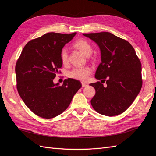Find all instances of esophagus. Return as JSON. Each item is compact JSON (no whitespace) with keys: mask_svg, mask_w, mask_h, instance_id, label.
<instances>
[{"mask_svg":"<svg viewBox=\"0 0 156 156\" xmlns=\"http://www.w3.org/2000/svg\"><path fill=\"white\" fill-rule=\"evenodd\" d=\"M88 86V84L85 83H82V87H86Z\"/></svg>","mask_w":156,"mask_h":156,"instance_id":"1","label":"esophagus"}]
</instances>
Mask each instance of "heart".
<instances>
[{"label":"heart","mask_w":156,"mask_h":156,"mask_svg":"<svg viewBox=\"0 0 156 156\" xmlns=\"http://www.w3.org/2000/svg\"><path fill=\"white\" fill-rule=\"evenodd\" d=\"M73 47L79 50L81 53L86 56H89L92 53V48L88 42L83 39H79L77 40L73 44ZM61 62L64 65H66L69 62L68 58V50L64 48L60 53ZM91 73V70L90 68H75L72 70H71L68 73L69 77L79 80L81 81H86L88 79V76Z\"/></svg>","instance_id":"heart-1"}]
</instances>
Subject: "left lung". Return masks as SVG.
Listing matches in <instances>:
<instances>
[{
  "mask_svg": "<svg viewBox=\"0 0 156 156\" xmlns=\"http://www.w3.org/2000/svg\"><path fill=\"white\" fill-rule=\"evenodd\" d=\"M83 34L100 48L101 62L95 77L106 81L105 87L100 81L90 84L96 90L91 105L101 115H119L132 104L140 91L143 81L140 60L128 41L110 32Z\"/></svg>",
  "mask_w": 156,
  "mask_h": 156,
  "instance_id": "1",
  "label": "left lung"
}]
</instances>
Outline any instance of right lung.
Returning <instances> with one entry per match:
<instances>
[{
	"instance_id": "1",
	"label": "right lung",
	"mask_w": 156,
	"mask_h": 156,
	"mask_svg": "<svg viewBox=\"0 0 156 156\" xmlns=\"http://www.w3.org/2000/svg\"><path fill=\"white\" fill-rule=\"evenodd\" d=\"M77 32H49L28 42L16 66L17 88L20 97L35 115L52 119L69 105L81 83L65 79L62 86L53 79L62 68L60 53Z\"/></svg>"
}]
</instances>
